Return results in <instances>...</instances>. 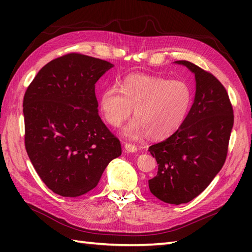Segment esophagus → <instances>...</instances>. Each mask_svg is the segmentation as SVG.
I'll list each match as a JSON object with an SVG mask.
<instances>
[{"mask_svg":"<svg viewBox=\"0 0 252 252\" xmlns=\"http://www.w3.org/2000/svg\"><path fill=\"white\" fill-rule=\"evenodd\" d=\"M125 149L129 153H135L137 151V147L131 143H125Z\"/></svg>","mask_w":252,"mask_h":252,"instance_id":"1","label":"esophagus"}]
</instances>
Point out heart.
<instances>
[{"label": "heart", "instance_id": "b5f03b06", "mask_svg": "<svg viewBox=\"0 0 252 252\" xmlns=\"http://www.w3.org/2000/svg\"><path fill=\"white\" fill-rule=\"evenodd\" d=\"M117 88L106 89L100 95V110L105 120L118 126L134 108L135 119L123 129V134L137 138L144 133L161 140L178 131L189 116L192 90L185 81L151 74H129Z\"/></svg>", "mask_w": 252, "mask_h": 252}]
</instances>
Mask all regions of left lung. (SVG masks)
<instances>
[{"mask_svg":"<svg viewBox=\"0 0 252 252\" xmlns=\"http://www.w3.org/2000/svg\"><path fill=\"white\" fill-rule=\"evenodd\" d=\"M196 78L195 100L185 122L164 141L149 147L158 172L148 181L163 202H189L207 189L226 160L234 111L225 88L195 63L178 61Z\"/></svg>","mask_w":252,"mask_h":252,"instance_id":"1","label":"left lung"}]
</instances>
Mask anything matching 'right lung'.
<instances>
[{
	"instance_id": "1",
	"label": "right lung",
	"mask_w": 252,
	"mask_h": 252,
	"mask_svg": "<svg viewBox=\"0 0 252 252\" xmlns=\"http://www.w3.org/2000/svg\"><path fill=\"white\" fill-rule=\"evenodd\" d=\"M110 63L69 53L47 63L24 96L25 146L43 183L57 195L79 197L97 186L119 138L97 112L95 83Z\"/></svg>"
}]
</instances>
